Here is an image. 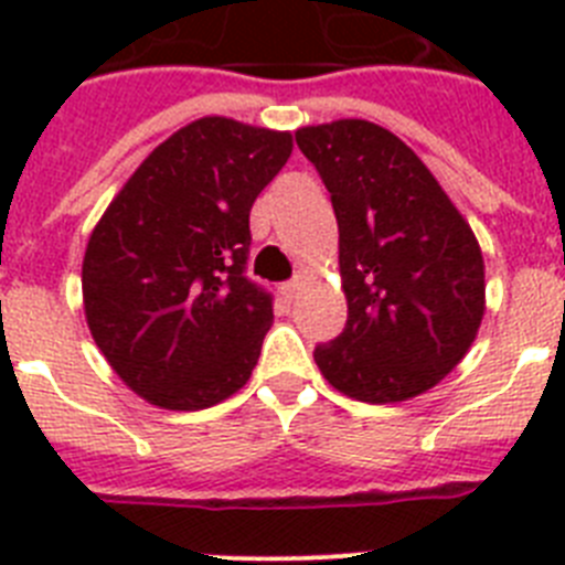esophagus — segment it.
<instances>
[{
  "instance_id": "1",
  "label": "esophagus",
  "mask_w": 565,
  "mask_h": 565,
  "mask_svg": "<svg viewBox=\"0 0 565 565\" xmlns=\"http://www.w3.org/2000/svg\"><path fill=\"white\" fill-rule=\"evenodd\" d=\"M279 294H282V299H286V302H294L299 294L297 279H288V282H282V286H279Z\"/></svg>"
}]
</instances>
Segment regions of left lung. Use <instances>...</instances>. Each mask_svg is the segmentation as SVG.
<instances>
[{"label": "left lung", "mask_w": 565, "mask_h": 565, "mask_svg": "<svg viewBox=\"0 0 565 565\" xmlns=\"http://www.w3.org/2000/svg\"><path fill=\"white\" fill-rule=\"evenodd\" d=\"M297 147L331 192L348 297L342 333L313 348L319 371L367 404L430 391L481 326L476 234L418 154L379 124L306 127Z\"/></svg>", "instance_id": "left-lung-1"}]
</instances>
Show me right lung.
<instances>
[{
    "mask_svg": "<svg viewBox=\"0 0 565 565\" xmlns=\"http://www.w3.org/2000/svg\"><path fill=\"white\" fill-rule=\"evenodd\" d=\"M291 135L201 118L149 154L87 243L84 313L113 371L167 411H203L252 376L274 297L246 274L257 194Z\"/></svg>",
    "mask_w": 565,
    "mask_h": 565,
    "instance_id": "add662e5",
    "label": "right lung"
}]
</instances>
